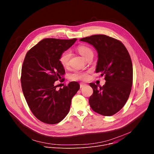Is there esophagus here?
Masks as SVG:
<instances>
[{
  "label": "esophagus",
  "mask_w": 154,
  "mask_h": 154,
  "mask_svg": "<svg viewBox=\"0 0 154 154\" xmlns=\"http://www.w3.org/2000/svg\"><path fill=\"white\" fill-rule=\"evenodd\" d=\"M86 86V84H85V83H80V88H83V87Z\"/></svg>",
  "instance_id": "34e87169"
}]
</instances>
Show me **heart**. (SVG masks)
I'll use <instances>...</instances> for the list:
<instances>
[{
  "label": "heart",
  "instance_id": "obj_1",
  "mask_svg": "<svg viewBox=\"0 0 154 154\" xmlns=\"http://www.w3.org/2000/svg\"><path fill=\"white\" fill-rule=\"evenodd\" d=\"M79 54L85 59H86L90 55L93 54L92 50L86 46H79L77 48ZM71 57V52L70 51H66L61 54L60 57V61L64 67H67L69 64V60ZM70 77L74 80H86L89 78L88 71H75L71 74Z\"/></svg>",
  "mask_w": 154,
  "mask_h": 154
}]
</instances>
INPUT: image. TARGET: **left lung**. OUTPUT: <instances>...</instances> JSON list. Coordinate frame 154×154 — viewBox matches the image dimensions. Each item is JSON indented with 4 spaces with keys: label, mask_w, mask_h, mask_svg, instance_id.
<instances>
[{
    "label": "left lung",
    "mask_w": 154,
    "mask_h": 154,
    "mask_svg": "<svg viewBox=\"0 0 154 154\" xmlns=\"http://www.w3.org/2000/svg\"><path fill=\"white\" fill-rule=\"evenodd\" d=\"M92 45L97 52L96 72L105 75L102 86L90 85L93 94L89 99L93 110L103 116H112L124 106L129 97L133 82V66L123 44L112 37L95 35L80 39Z\"/></svg>",
    "instance_id": "obj_1"
}]
</instances>
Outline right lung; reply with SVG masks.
I'll use <instances>...</instances> for the list:
<instances>
[{"label": "right lung", "mask_w": 154, "mask_h": 154, "mask_svg": "<svg viewBox=\"0 0 154 154\" xmlns=\"http://www.w3.org/2000/svg\"><path fill=\"white\" fill-rule=\"evenodd\" d=\"M76 40L45 38L26 55L22 67V89L30 110L42 122L54 124L61 121L68 114L72 98L80 89L77 82L58 90L55 85L65 74L60 55Z\"/></svg>", "instance_id": "obj_1"}]
</instances>
